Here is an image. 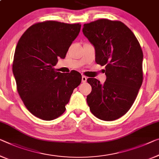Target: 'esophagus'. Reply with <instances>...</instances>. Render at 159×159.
Returning <instances> with one entry per match:
<instances>
[{"mask_svg":"<svg viewBox=\"0 0 159 159\" xmlns=\"http://www.w3.org/2000/svg\"><path fill=\"white\" fill-rule=\"evenodd\" d=\"M86 80H87V77L85 76V75H82V82L86 83Z\"/></svg>","mask_w":159,"mask_h":159,"instance_id":"34e87169","label":"esophagus"}]
</instances>
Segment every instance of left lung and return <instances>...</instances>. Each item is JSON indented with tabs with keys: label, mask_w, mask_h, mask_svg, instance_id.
<instances>
[{
	"label": "left lung",
	"mask_w": 159,
	"mask_h": 159,
	"mask_svg": "<svg viewBox=\"0 0 159 159\" xmlns=\"http://www.w3.org/2000/svg\"><path fill=\"white\" fill-rule=\"evenodd\" d=\"M83 33L95 48L97 64L105 66L103 84L94 78L87 96L91 113L99 119L114 120L128 112L143 82V52L131 30L120 21L99 19L86 23Z\"/></svg>",
	"instance_id": "left-lung-1"
}]
</instances>
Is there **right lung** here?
<instances>
[{"instance_id":"right-lung-1","label":"right lung","mask_w":159,"mask_h":159,"mask_svg":"<svg viewBox=\"0 0 159 159\" xmlns=\"http://www.w3.org/2000/svg\"><path fill=\"white\" fill-rule=\"evenodd\" d=\"M81 25L46 20L25 30L16 46L13 73L17 91L35 116L51 120L62 115L73 90L81 82L76 70L57 72L58 58H65Z\"/></svg>"}]
</instances>
